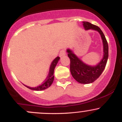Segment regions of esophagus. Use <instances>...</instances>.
Returning <instances> with one entry per match:
<instances>
[{
    "mask_svg": "<svg viewBox=\"0 0 122 122\" xmlns=\"http://www.w3.org/2000/svg\"><path fill=\"white\" fill-rule=\"evenodd\" d=\"M65 54H66L65 50L64 49H62L61 51H60L59 55L60 57H62V56H65Z\"/></svg>",
    "mask_w": 122,
    "mask_h": 122,
    "instance_id": "esophagus-1",
    "label": "esophagus"
}]
</instances>
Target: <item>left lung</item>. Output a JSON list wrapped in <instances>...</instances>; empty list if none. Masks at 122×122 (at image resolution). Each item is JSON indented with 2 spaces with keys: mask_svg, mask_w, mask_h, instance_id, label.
Returning <instances> with one entry per match:
<instances>
[{
  "mask_svg": "<svg viewBox=\"0 0 122 122\" xmlns=\"http://www.w3.org/2000/svg\"><path fill=\"white\" fill-rule=\"evenodd\" d=\"M83 26L86 30L92 29L99 32L103 41L104 52V55L101 61L97 65L91 66L86 65L82 62L74 54L72 50H67L68 56L71 61L70 71L73 77L80 83L86 84L94 82L99 77L104 71L108 57V45L103 31L98 26L92 25L88 22H83Z\"/></svg>",
  "mask_w": 122,
  "mask_h": 122,
  "instance_id": "8db88e82",
  "label": "left lung"
}]
</instances>
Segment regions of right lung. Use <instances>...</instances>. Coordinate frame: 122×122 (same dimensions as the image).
<instances>
[{
    "label": "right lung",
    "instance_id": "1",
    "mask_svg": "<svg viewBox=\"0 0 122 122\" xmlns=\"http://www.w3.org/2000/svg\"><path fill=\"white\" fill-rule=\"evenodd\" d=\"M60 58V57H57L51 62L50 66L49 72L48 76H47V78L45 79V80L44 81V82L42 84H41L40 85H38L37 87H30V86H28L27 85H25V86L27 88H29V89L34 91L44 90V89H47V88L49 87L50 85H51V84L53 83V80H54V76H53L54 71L56 68V66L58 61H59Z\"/></svg>",
    "mask_w": 122,
    "mask_h": 122
}]
</instances>
